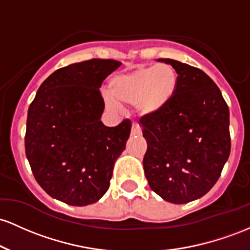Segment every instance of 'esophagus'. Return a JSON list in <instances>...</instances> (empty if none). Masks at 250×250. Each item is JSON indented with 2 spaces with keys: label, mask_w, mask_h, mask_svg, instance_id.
Here are the masks:
<instances>
[{
  "label": "esophagus",
  "mask_w": 250,
  "mask_h": 250,
  "mask_svg": "<svg viewBox=\"0 0 250 250\" xmlns=\"http://www.w3.org/2000/svg\"><path fill=\"white\" fill-rule=\"evenodd\" d=\"M131 134H132V136H140V134H142V128H140V126L137 124V123H133Z\"/></svg>",
  "instance_id": "1"
}]
</instances>
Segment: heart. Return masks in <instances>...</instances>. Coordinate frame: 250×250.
Listing matches in <instances>:
<instances>
[{
	"mask_svg": "<svg viewBox=\"0 0 250 250\" xmlns=\"http://www.w3.org/2000/svg\"><path fill=\"white\" fill-rule=\"evenodd\" d=\"M177 73L170 64L140 67L118 74L108 85L111 98L119 105H134L139 113L150 116L164 110L177 89Z\"/></svg>",
	"mask_w": 250,
	"mask_h": 250,
	"instance_id": "obj_1",
	"label": "heart"
}]
</instances>
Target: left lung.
I'll return each mask as SVG.
<instances>
[{"label":"left lung","instance_id":"1","mask_svg":"<svg viewBox=\"0 0 250 250\" xmlns=\"http://www.w3.org/2000/svg\"><path fill=\"white\" fill-rule=\"evenodd\" d=\"M178 74L176 93L161 112L142 117L148 186L165 201L189 203L206 195L230 155L229 108L217 85L197 67L159 59Z\"/></svg>","mask_w":250,"mask_h":250}]
</instances>
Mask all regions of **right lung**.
<instances>
[{
    "label": "right lung",
    "mask_w": 250,
    "mask_h": 250,
    "mask_svg": "<svg viewBox=\"0 0 250 250\" xmlns=\"http://www.w3.org/2000/svg\"><path fill=\"white\" fill-rule=\"evenodd\" d=\"M122 62L91 59L59 68L39 87L28 108L26 156L40 187L53 198L83 207L110 188L131 122L108 127L100 120V86Z\"/></svg>",
    "instance_id": "right-lung-1"
}]
</instances>
